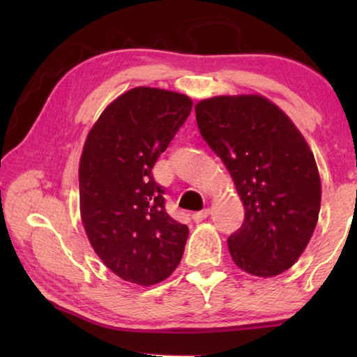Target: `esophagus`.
<instances>
[{
	"label": "esophagus",
	"instance_id": "obj_1",
	"mask_svg": "<svg viewBox=\"0 0 357 357\" xmlns=\"http://www.w3.org/2000/svg\"><path fill=\"white\" fill-rule=\"evenodd\" d=\"M208 215H210V208H204V210H201V211H196V213H193V219H195L196 222H201V221H204V219H206Z\"/></svg>",
	"mask_w": 357,
	"mask_h": 357
}]
</instances>
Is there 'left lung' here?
Masks as SVG:
<instances>
[{"instance_id": "8db88e82", "label": "left lung", "mask_w": 357, "mask_h": 357, "mask_svg": "<svg viewBox=\"0 0 357 357\" xmlns=\"http://www.w3.org/2000/svg\"><path fill=\"white\" fill-rule=\"evenodd\" d=\"M195 110L204 141L222 159L245 208L229 238L234 264L255 276L280 275L299 259L319 218L313 151L291 119L261 95L215 96Z\"/></svg>"}]
</instances>
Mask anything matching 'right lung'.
<instances>
[{
  "label": "right lung",
  "mask_w": 357,
  "mask_h": 357,
  "mask_svg": "<svg viewBox=\"0 0 357 357\" xmlns=\"http://www.w3.org/2000/svg\"><path fill=\"white\" fill-rule=\"evenodd\" d=\"M192 107L183 93L135 87L109 104L87 135L81 219L95 253L127 282H161L183 257L188 227L165 211L164 188L151 169Z\"/></svg>",
  "instance_id": "1"
}]
</instances>
